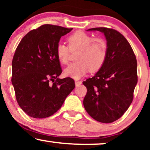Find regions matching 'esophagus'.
Masks as SVG:
<instances>
[{
    "mask_svg": "<svg viewBox=\"0 0 150 150\" xmlns=\"http://www.w3.org/2000/svg\"><path fill=\"white\" fill-rule=\"evenodd\" d=\"M81 84H82V81L75 80V85L76 86H80Z\"/></svg>",
    "mask_w": 150,
    "mask_h": 150,
    "instance_id": "obj_1",
    "label": "esophagus"
}]
</instances>
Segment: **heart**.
Returning a JSON list of instances; mask_svg holds the SVG:
<instances>
[{
    "label": "heart",
    "instance_id": "obj_1",
    "mask_svg": "<svg viewBox=\"0 0 150 150\" xmlns=\"http://www.w3.org/2000/svg\"><path fill=\"white\" fill-rule=\"evenodd\" d=\"M68 46L62 42L58 43L56 53L62 64H66L69 57L70 50L77 51L75 60L64 70L65 76L80 79L90 70H99L106 61L107 55V45L104 39L94 38L91 34L82 31L74 32L68 37Z\"/></svg>",
    "mask_w": 150,
    "mask_h": 150
}]
</instances>
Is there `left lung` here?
I'll list each match as a JSON object with an SVG mask.
<instances>
[{
	"mask_svg": "<svg viewBox=\"0 0 150 150\" xmlns=\"http://www.w3.org/2000/svg\"><path fill=\"white\" fill-rule=\"evenodd\" d=\"M87 31L104 33L107 55L95 75L82 82L87 89L84 107L94 120L112 123L124 114L133 99L137 83V60L129 42L118 31L106 27Z\"/></svg>",
	"mask_w": 150,
	"mask_h": 150,
	"instance_id": "1",
	"label": "left lung"
}]
</instances>
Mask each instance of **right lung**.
Masks as SVG:
<instances>
[{"mask_svg":"<svg viewBox=\"0 0 150 150\" xmlns=\"http://www.w3.org/2000/svg\"><path fill=\"white\" fill-rule=\"evenodd\" d=\"M73 28L44 25L28 32L17 47L12 62V84L19 106L28 116L44 118L54 114L75 88L62 73L56 47Z\"/></svg>","mask_w":150,"mask_h":150,"instance_id":"1","label":"right lung"}]
</instances>
